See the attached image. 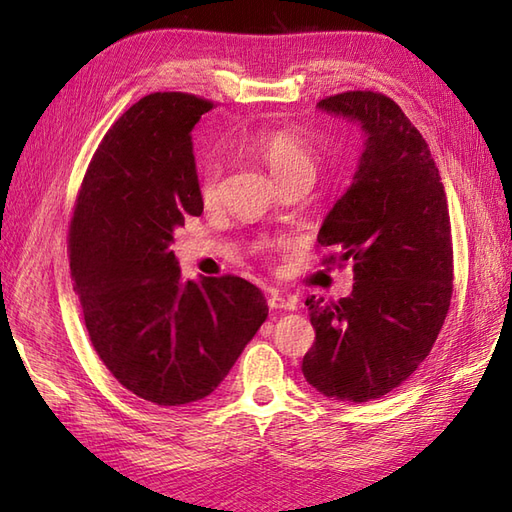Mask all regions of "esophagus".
<instances>
[{"label":"esophagus","instance_id":"1","mask_svg":"<svg viewBox=\"0 0 512 512\" xmlns=\"http://www.w3.org/2000/svg\"><path fill=\"white\" fill-rule=\"evenodd\" d=\"M268 308L270 310H295L297 308V299L295 297L279 295V292H273V295L268 297Z\"/></svg>","mask_w":512,"mask_h":512}]
</instances>
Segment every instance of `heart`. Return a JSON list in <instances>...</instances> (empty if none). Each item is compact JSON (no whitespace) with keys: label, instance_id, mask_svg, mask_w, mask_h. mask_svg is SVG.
Instances as JSON below:
<instances>
[{"label":"heart","instance_id":"obj_1","mask_svg":"<svg viewBox=\"0 0 512 512\" xmlns=\"http://www.w3.org/2000/svg\"><path fill=\"white\" fill-rule=\"evenodd\" d=\"M248 149L264 162L273 178L284 187V184L306 178L314 180L319 169V156L314 147L301 134L292 129H266L248 140ZM222 182V165L209 160L200 169L198 176V195L200 200L211 206L220 195Z\"/></svg>","mask_w":512,"mask_h":512}]
</instances>
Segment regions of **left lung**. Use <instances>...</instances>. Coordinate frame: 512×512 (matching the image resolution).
Masks as SVG:
<instances>
[{
  "label": "left lung",
  "instance_id": "1",
  "mask_svg": "<svg viewBox=\"0 0 512 512\" xmlns=\"http://www.w3.org/2000/svg\"><path fill=\"white\" fill-rule=\"evenodd\" d=\"M321 110L367 134L361 165L325 217L321 264L354 266L352 295L308 297L314 345L301 372L321 394L367 402L389 394L429 356L453 295L447 193L427 140L389 96L350 90Z\"/></svg>",
  "mask_w": 512,
  "mask_h": 512
}]
</instances>
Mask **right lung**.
Returning <instances> with one entry per match:
<instances>
[{"mask_svg":"<svg viewBox=\"0 0 512 512\" xmlns=\"http://www.w3.org/2000/svg\"><path fill=\"white\" fill-rule=\"evenodd\" d=\"M213 101L154 92L107 129L76 193L68 257L85 328L125 389L160 407L202 400L262 328L250 281H184L169 248L202 215L191 129Z\"/></svg>","mask_w":512,"mask_h":512,"instance_id":"obj_1","label":"right lung"}]
</instances>
